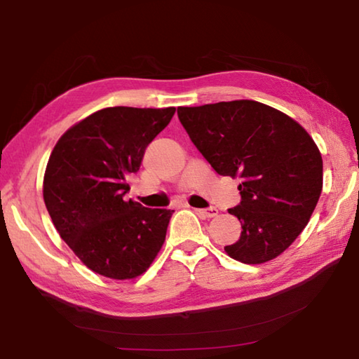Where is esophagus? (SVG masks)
Returning <instances> with one entry per match:
<instances>
[{"instance_id": "esophagus-1", "label": "esophagus", "mask_w": 359, "mask_h": 359, "mask_svg": "<svg viewBox=\"0 0 359 359\" xmlns=\"http://www.w3.org/2000/svg\"><path fill=\"white\" fill-rule=\"evenodd\" d=\"M196 212L204 218H212L218 215V209L215 208H209V209H196Z\"/></svg>"}]
</instances>
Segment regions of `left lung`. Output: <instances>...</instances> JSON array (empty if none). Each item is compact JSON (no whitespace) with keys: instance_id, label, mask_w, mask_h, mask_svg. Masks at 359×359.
Wrapping results in <instances>:
<instances>
[{"instance_id":"obj_1","label":"left lung","mask_w":359,"mask_h":359,"mask_svg":"<svg viewBox=\"0 0 359 359\" xmlns=\"http://www.w3.org/2000/svg\"><path fill=\"white\" fill-rule=\"evenodd\" d=\"M191 142L220 175H239L238 242L231 258L261 264L293 244L323 188V160L309 133L287 114L252 100L179 107Z\"/></svg>"}]
</instances>
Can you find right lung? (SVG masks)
I'll use <instances>...</instances> for the list:
<instances>
[{
    "label": "right lung",
    "instance_id": "1",
    "mask_svg": "<svg viewBox=\"0 0 359 359\" xmlns=\"http://www.w3.org/2000/svg\"><path fill=\"white\" fill-rule=\"evenodd\" d=\"M175 107H106L58 139L44 174V203L53 224L82 263L115 280L135 278L160 252L172 212L133 199L128 177Z\"/></svg>",
    "mask_w": 359,
    "mask_h": 359
}]
</instances>
